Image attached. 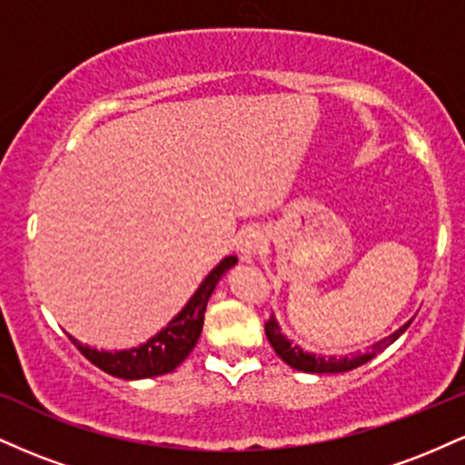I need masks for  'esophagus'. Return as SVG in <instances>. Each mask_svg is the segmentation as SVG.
Listing matches in <instances>:
<instances>
[{
    "label": "esophagus",
    "instance_id": "34e87169",
    "mask_svg": "<svg viewBox=\"0 0 465 465\" xmlns=\"http://www.w3.org/2000/svg\"><path fill=\"white\" fill-rule=\"evenodd\" d=\"M262 244H264V233H262V229H258V227L242 229L236 240L238 253L242 255L244 260L253 258V255L262 249Z\"/></svg>",
    "mask_w": 465,
    "mask_h": 465
}]
</instances>
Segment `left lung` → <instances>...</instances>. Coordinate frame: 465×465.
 I'll return each mask as SVG.
<instances>
[{"mask_svg":"<svg viewBox=\"0 0 465 465\" xmlns=\"http://www.w3.org/2000/svg\"><path fill=\"white\" fill-rule=\"evenodd\" d=\"M411 322H413V319H409L407 323L400 325L393 334L376 341V343H373L367 351H356V354H350V356H325V354H314V351L303 350L302 345L292 343V341L288 339L284 332H282V325L277 323L275 314L269 319V322H266L264 330H266V339H269L271 348H273L275 354L280 356L286 365H291L292 370L306 371V373H343V371H351V370H356V367L365 365V362L371 361L373 356L381 354L382 350L389 348L393 341L400 339V336L404 334V330L409 328Z\"/></svg>","mask_w":465,"mask_h":465,"instance_id":"8db88e82","label":"left lung"}]
</instances>
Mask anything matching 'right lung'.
<instances>
[{
    "label": "right lung",
    "mask_w": 465,
    "mask_h": 465,
    "mask_svg": "<svg viewBox=\"0 0 465 465\" xmlns=\"http://www.w3.org/2000/svg\"><path fill=\"white\" fill-rule=\"evenodd\" d=\"M238 264L236 255H227L218 262L210 275L201 282L194 295L190 297L188 303L181 308L177 317H173L163 330L151 336L146 343L137 345L131 350H95L89 345H83L78 339H72V343L80 350L84 359H89L95 367L111 373L115 378H124V381H142V378L163 376V373L174 371L177 367L190 356L194 350L196 341L203 332V319H205V308L210 302L212 292L221 277L227 273L232 266Z\"/></svg>",
    "instance_id": "1"
}]
</instances>
